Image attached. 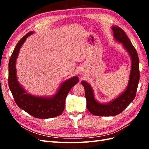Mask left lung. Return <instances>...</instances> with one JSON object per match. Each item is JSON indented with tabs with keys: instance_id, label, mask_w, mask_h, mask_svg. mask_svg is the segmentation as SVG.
<instances>
[{
	"instance_id": "obj_1",
	"label": "left lung",
	"mask_w": 149,
	"mask_h": 149,
	"mask_svg": "<svg viewBox=\"0 0 149 149\" xmlns=\"http://www.w3.org/2000/svg\"><path fill=\"white\" fill-rule=\"evenodd\" d=\"M112 30L114 32V39L123 44V46L130 55L132 63L131 70L127 88L118 97L106 104L98 102L94 98L91 86L88 83L82 81L81 84L84 88L87 108L92 114L95 116H113L120 114L136 97L139 82V60L136 48L121 28L118 26H112Z\"/></svg>"
}]
</instances>
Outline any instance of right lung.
<instances>
[{
    "label": "right lung",
    "instance_id": "right-lung-1",
    "mask_svg": "<svg viewBox=\"0 0 149 149\" xmlns=\"http://www.w3.org/2000/svg\"><path fill=\"white\" fill-rule=\"evenodd\" d=\"M30 31L17 43L8 63V86L15 103L34 118L48 119L61 114L65 109L66 97L70 89L79 82L77 76L67 79L63 83L57 93L51 97L35 96L26 93L18 81L16 73V59L22 45L29 36L33 34Z\"/></svg>",
    "mask_w": 149,
    "mask_h": 149
}]
</instances>
